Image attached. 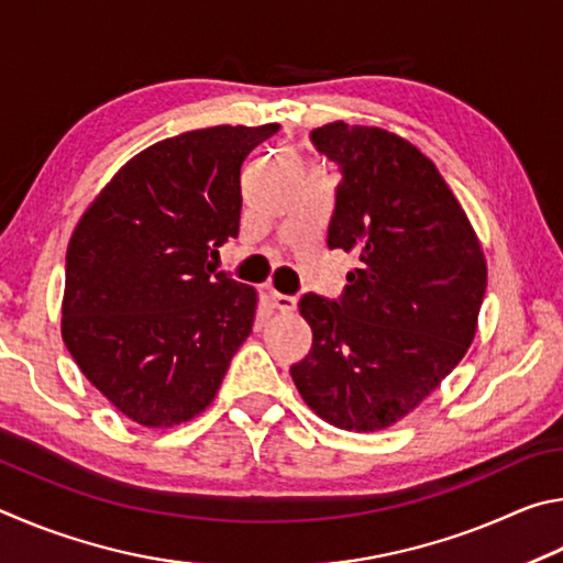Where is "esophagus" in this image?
<instances>
[{
    "label": "esophagus",
    "instance_id": "obj_1",
    "mask_svg": "<svg viewBox=\"0 0 563 563\" xmlns=\"http://www.w3.org/2000/svg\"><path fill=\"white\" fill-rule=\"evenodd\" d=\"M272 307H274L276 311H282V313H291L294 309H297V299L287 297V294H276V291H272Z\"/></svg>",
    "mask_w": 563,
    "mask_h": 563
}]
</instances>
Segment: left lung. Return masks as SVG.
<instances>
[{
	"label": "left lung",
	"mask_w": 563,
	"mask_h": 563,
	"mask_svg": "<svg viewBox=\"0 0 563 563\" xmlns=\"http://www.w3.org/2000/svg\"><path fill=\"white\" fill-rule=\"evenodd\" d=\"M311 141L343 175L329 246L361 264L341 301L301 299L313 343L291 378L329 426L386 430L465 358L487 260L455 192L406 137L333 121Z\"/></svg>",
	"instance_id": "obj_1"
}]
</instances>
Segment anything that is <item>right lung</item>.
<instances>
[{
    "mask_svg": "<svg viewBox=\"0 0 563 563\" xmlns=\"http://www.w3.org/2000/svg\"><path fill=\"white\" fill-rule=\"evenodd\" d=\"M279 131L214 125L133 155L78 220L66 252L62 336L101 396L143 428L210 408L252 333L260 294L214 274L240 234V170Z\"/></svg>",
    "mask_w": 563,
    "mask_h": 563,
    "instance_id": "right-lung-1",
    "label": "right lung"
}]
</instances>
